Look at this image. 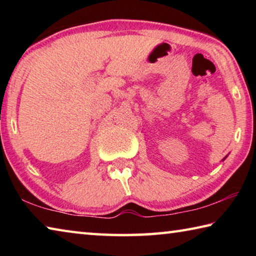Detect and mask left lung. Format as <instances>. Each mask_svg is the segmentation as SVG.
Returning a JSON list of instances; mask_svg holds the SVG:
<instances>
[{"label":"left lung","mask_w":256,"mask_h":256,"mask_svg":"<svg viewBox=\"0 0 256 256\" xmlns=\"http://www.w3.org/2000/svg\"><path fill=\"white\" fill-rule=\"evenodd\" d=\"M224 158H226V157H224ZM224 159H222V160H224Z\"/></svg>","instance_id":"left-lung-1"}]
</instances>
